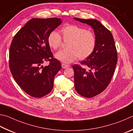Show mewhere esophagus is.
I'll return each instance as SVG.
<instances>
[{
	"instance_id": "1",
	"label": "esophagus",
	"mask_w": 133,
	"mask_h": 133,
	"mask_svg": "<svg viewBox=\"0 0 133 133\" xmlns=\"http://www.w3.org/2000/svg\"><path fill=\"white\" fill-rule=\"evenodd\" d=\"M61 66H62V68H68L69 66V65H66L65 64H61Z\"/></svg>"
}]
</instances>
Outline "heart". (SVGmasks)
<instances>
[{
    "instance_id": "obj_1",
    "label": "heart",
    "mask_w": 133,
    "mask_h": 133,
    "mask_svg": "<svg viewBox=\"0 0 133 133\" xmlns=\"http://www.w3.org/2000/svg\"><path fill=\"white\" fill-rule=\"evenodd\" d=\"M65 41L69 40L68 50H61L55 53V58L60 61L69 64L79 57L80 59L92 54L96 44L94 32L75 24H66L60 30ZM47 43L50 47L57 50L62 43V38L57 31L49 34Z\"/></svg>"
}]
</instances>
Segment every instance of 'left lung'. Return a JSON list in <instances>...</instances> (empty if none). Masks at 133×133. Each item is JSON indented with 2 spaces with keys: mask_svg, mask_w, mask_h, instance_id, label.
Returning <instances> with one entry per match:
<instances>
[{
  "mask_svg": "<svg viewBox=\"0 0 133 133\" xmlns=\"http://www.w3.org/2000/svg\"><path fill=\"white\" fill-rule=\"evenodd\" d=\"M86 23L94 30L96 44L94 52L81 61L83 66L73 65L75 88L85 97H94L102 92L110 83L117 62V53L111 32L95 19L74 18Z\"/></svg>",
  "mask_w": 133,
  "mask_h": 133,
  "instance_id": "8db88e82",
  "label": "left lung"
}]
</instances>
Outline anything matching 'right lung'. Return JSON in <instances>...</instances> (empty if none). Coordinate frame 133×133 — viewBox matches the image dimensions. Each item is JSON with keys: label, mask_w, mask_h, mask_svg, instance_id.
I'll return each instance as SVG.
<instances>
[{"label": "right lung", "mask_w": 133, "mask_h": 133, "mask_svg": "<svg viewBox=\"0 0 133 133\" xmlns=\"http://www.w3.org/2000/svg\"><path fill=\"white\" fill-rule=\"evenodd\" d=\"M58 18H32L16 34L9 51V66L18 85L34 97L45 96L52 89L61 68L47 43L49 34L62 23ZM50 61L47 66L41 65Z\"/></svg>", "instance_id": "1"}]
</instances>
